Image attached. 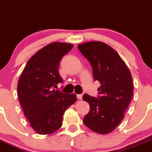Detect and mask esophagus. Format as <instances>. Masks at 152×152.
Listing matches in <instances>:
<instances>
[{"label":"esophagus","instance_id":"esophagus-1","mask_svg":"<svg viewBox=\"0 0 152 152\" xmlns=\"http://www.w3.org/2000/svg\"><path fill=\"white\" fill-rule=\"evenodd\" d=\"M77 98L79 100H82L83 99V94H77Z\"/></svg>","mask_w":152,"mask_h":152}]
</instances>
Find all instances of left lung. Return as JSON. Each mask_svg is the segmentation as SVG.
I'll return each mask as SVG.
<instances>
[{
	"label": "left lung",
	"instance_id": "1",
	"mask_svg": "<svg viewBox=\"0 0 152 152\" xmlns=\"http://www.w3.org/2000/svg\"><path fill=\"white\" fill-rule=\"evenodd\" d=\"M78 49L90 63L94 80L100 84L97 97L83 95L90 106L83 122L96 133L109 134L121 122L133 97L131 75L118 54L104 42H85Z\"/></svg>",
	"mask_w": 152,
	"mask_h": 152
}]
</instances>
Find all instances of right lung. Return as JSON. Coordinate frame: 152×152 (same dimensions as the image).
<instances>
[{
	"mask_svg": "<svg viewBox=\"0 0 152 152\" xmlns=\"http://www.w3.org/2000/svg\"><path fill=\"white\" fill-rule=\"evenodd\" d=\"M73 45L53 42L31 57L18 80L17 92L25 115L39 134H51L62 125L64 112L76 101L74 94L54 88L63 80L58 73L64 55Z\"/></svg>",
	"mask_w": 152,
	"mask_h": 152,
	"instance_id": "1",
	"label": "right lung"
}]
</instances>
